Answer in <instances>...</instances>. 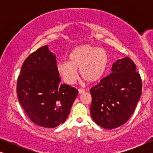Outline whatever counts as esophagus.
I'll list each match as a JSON object with an SVG mask.
<instances>
[{"instance_id": "esophagus-1", "label": "esophagus", "mask_w": 153, "mask_h": 153, "mask_svg": "<svg viewBox=\"0 0 153 153\" xmlns=\"http://www.w3.org/2000/svg\"><path fill=\"white\" fill-rule=\"evenodd\" d=\"M85 92V91L84 90H83V89H81V88H79V94H82V93H83Z\"/></svg>"}]
</instances>
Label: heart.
<instances>
[{
	"label": "heart",
	"instance_id": "1",
	"mask_svg": "<svg viewBox=\"0 0 153 153\" xmlns=\"http://www.w3.org/2000/svg\"><path fill=\"white\" fill-rule=\"evenodd\" d=\"M70 62L61 61L58 70L64 81L72 84L78 79L76 69L81 77L88 83H94L103 76L107 69L108 56L104 49L91 45L75 48L69 56Z\"/></svg>",
	"mask_w": 153,
	"mask_h": 153
}]
</instances>
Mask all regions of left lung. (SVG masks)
Returning a JSON list of instances; mask_svg holds the SVG:
<instances>
[{"mask_svg": "<svg viewBox=\"0 0 153 153\" xmlns=\"http://www.w3.org/2000/svg\"><path fill=\"white\" fill-rule=\"evenodd\" d=\"M134 62L129 57L115 62L112 72L90 90L91 114L104 129L125 124L134 111L141 95L142 82Z\"/></svg>", "mask_w": 153, "mask_h": 153, "instance_id": "obj_1", "label": "left lung"}]
</instances>
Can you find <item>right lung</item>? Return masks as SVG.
<instances>
[{"mask_svg":"<svg viewBox=\"0 0 153 153\" xmlns=\"http://www.w3.org/2000/svg\"><path fill=\"white\" fill-rule=\"evenodd\" d=\"M56 56L47 46L30 54L23 63L16 83L19 102L30 120L53 128L64 123L78 90L60 84Z\"/></svg>","mask_w":153,"mask_h":153,"instance_id":"1","label":"right lung"}]
</instances>
